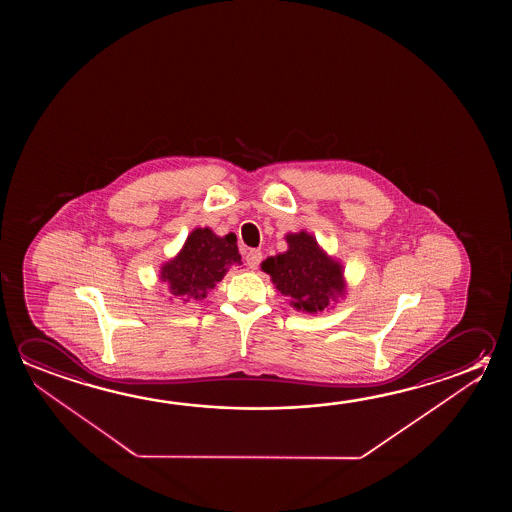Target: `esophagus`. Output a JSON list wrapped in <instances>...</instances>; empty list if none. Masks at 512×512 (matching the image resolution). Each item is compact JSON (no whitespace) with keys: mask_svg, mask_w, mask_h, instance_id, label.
Instances as JSON below:
<instances>
[{"mask_svg":"<svg viewBox=\"0 0 512 512\" xmlns=\"http://www.w3.org/2000/svg\"><path fill=\"white\" fill-rule=\"evenodd\" d=\"M246 264H248V268L257 269L260 266V262H262V252L260 250H250V252L246 253Z\"/></svg>","mask_w":512,"mask_h":512,"instance_id":"34e87169","label":"esophagus"}]
</instances>
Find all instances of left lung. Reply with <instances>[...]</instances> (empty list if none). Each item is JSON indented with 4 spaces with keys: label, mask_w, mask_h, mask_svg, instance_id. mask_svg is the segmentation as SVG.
<instances>
[{
    "label": "left lung",
    "mask_w": 512,
    "mask_h": 512,
    "mask_svg": "<svg viewBox=\"0 0 512 512\" xmlns=\"http://www.w3.org/2000/svg\"><path fill=\"white\" fill-rule=\"evenodd\" d=\"M289 250L262 262L278 291L291 296L296 309L319 312L330 300L343 294V269L336 260L328 259L318 243L307 232L287 235Z\"/></svg>",
    "instance_id": "left-lung-1"
}]
</instances>
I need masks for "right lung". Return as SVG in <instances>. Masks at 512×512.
<instances>
[{"label":"right lung","mask_w":512,"mask_h":512,"mask_svg":"<svg viewBox=\"0 0 512 512\" xmlns=\"http://www.w3.org/2000/svg\"><path fill=\"white\" fill-rule=\"evenodd\" d=\"M232 264H241L235 235L218 237L210 228H196L187 237L184 250L162 268L160 278L168 282L171 293L184 296L185 302L189 298L202 300Z\"/></svg>","instance_id":"right-lung-1"}]
</instances>
